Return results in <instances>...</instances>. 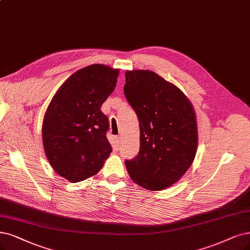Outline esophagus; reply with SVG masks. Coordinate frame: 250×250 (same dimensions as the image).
<instances>
[{
	"instance_id": "34e87169",
	"label": "esophagus",
	"mask_w": 250,
	"mask_h": 250,
	"mask_svg": "<svg viewBox=\"0 0 250 250\" xmlns=\"http://www.w3.org/2000/svg\"><path fill=\"white\" fill-rule=\"evenodd\" d=\"M119 144H120V137H119V136H116V137H115V145H116V146H119Z\"/></svg>"
}]
</instances>
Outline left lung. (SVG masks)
<instances>
[{
  "instance_id": "obj_1",
  "label": "left lung",
  "mask_w": 250,
  "mask_h": 250,
  "mask_svg": "<svg viewBox=\"0 0 250 250\" xmlns=\"http://www.w3.org/2000/svg\"><path fill=\"white\" fill-rule=\"evenodd\" d=\"M124 92L139 120L140 149L125 161L132 180L149 190L171 187L196 156V114L187 96L148 70L125 72Z\"/></svg>"
}]
</instances>
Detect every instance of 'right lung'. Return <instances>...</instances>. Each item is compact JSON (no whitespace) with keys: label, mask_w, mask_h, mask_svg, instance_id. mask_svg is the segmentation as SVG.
<instances>
[{"label":"right lung","mask_w":250,"mask_h":250,"mask_svg":"<svg viewBox=\"0 0 250 250\" xmlns=\"http://www.w3.org/2000/svg\"><path fill=\"white\" fill-rule=\"evenodd\" d=\"M119 70L90 64L64 81L43 119L45 154L61 176L79 182L97 174L112 152L102 104L116 86Z\"/></svg>","instance_id":"1"}]
</instances>
